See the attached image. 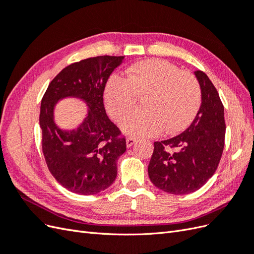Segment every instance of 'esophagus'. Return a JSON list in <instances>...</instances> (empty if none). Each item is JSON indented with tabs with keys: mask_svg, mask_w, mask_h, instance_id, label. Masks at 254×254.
Returning <instances> with one entry per match:
<instances>
[{
	"mask_svg": "<svg viewBox=\"0 0 254 254\" xmlns=\"http://www.w3.org/2000/svg\"><path fill=\"white\" fill-rule=\"evenodd\" d=\"M135 142H136L135 137H133V136H128L127 139H126V145H127V147H128V148L131 147V146H132Z\"/></svg>",
	"mask_w": 254,
	"mask_h": 254,
	"instance_id": "esophagus-1",
	"label": "esophagus"
}]
</instances>
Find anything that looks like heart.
<instances>
[{
	"label": "heart",
	"mask_w": 254,
	"mask_h": 254,
	"mask_svg": "<svg viewBox=\"0 0 254 254\" xmlns=\"http://www.w3.org/2000/svg\"><path fill=\"white\" fill-rule=\"evenodd\" d=\"M143 96V110L130 113L122 128L136 136H156L186 129L201 104V87L190 72L160 59L130 65L126 77L114 75L107 82L104 103L110 117L120 122Z\"/></svg>",
	"instance_id": "b5f03b06"
}]
</instances>
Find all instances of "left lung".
<instances>
[{"instance_id": "left-lung-1", "label": "left lung", "mask_w": 254, "mask_h": 254, "mask_svg": "<svg viewBox=\"0 0 254 254\" xmlns=\"http://www.w3.org/2000/svg\"><path fill=\"white\" fill-rule=\"evenodd\" d=\"M194 74L201 87L200 108L181 134L153 143L148 165L153 186L174 195L202 188L217 170L225 146V113L218 92L205 73Z\"/></svg>"}]
</instances>
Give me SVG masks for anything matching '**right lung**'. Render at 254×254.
<instances>
[{
	"label": "right lung",
	"instance_id": "1",
	"mask_svg": "<svg viewBox=\"0 0 254 254\" xmlns=\"http://www.w3.org/2000/svg\"><path fill=\"white\" fill-rule=\"evenodd\" d=\"M125 56H97L64 67L45 91L40 107L42 151L58 183L78 195H94L117 178L119 158L126 140L107 117L104 90L111 73ZM77 98L88 107L86 118L75 129L60 128L53 112L58 101Z\"/></svg>",
	"mask_w": 254,
	"mask_h": 254
}]
</instances>
